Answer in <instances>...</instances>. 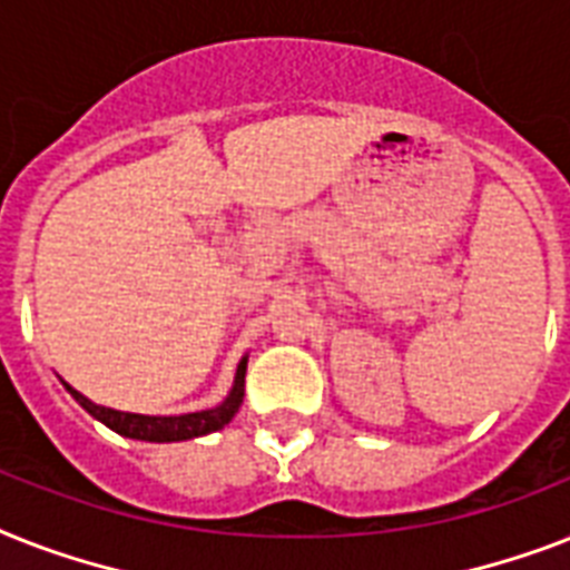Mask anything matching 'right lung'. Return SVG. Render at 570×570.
I'll use <instances>...</instances> for the list:
<instances>
[{"label": "right lung", "instance_id": "right-lung-1", "mask_svg": "<svg viewBox=\"0 0 570 570\" xmlns=\"http://www.w3.org/2000/svg\"><path fill=\"white\" fill-rule=\"evenodd\" d=\"M67 386V383H63ZM69 395L76 397L78 404L85 406L92 419H99L101 424H108L114 433L128 439H142V442H180V439L205 436L213 430L225 428L234 415H237L239 404H243L245 395V360L237 368V381H234V390L230 395L222 401L219 406L213 410H202V413H187V415H137V413H119V410H108V406H99L87 401L81 392H76L72 386H67Z\"/></svg>", "mask_w": 570, "mask_h": 570}]
</instances>
